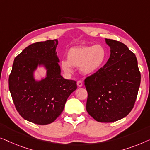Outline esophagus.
<instances>
[{"label":"esophagus","instance_id":"esophagus-1","mask_svg":"<svg viewBox=\"0 0 150 150\" xmlns=\"http://www.w3.org/2000/svg\"><path fill=\"white\" fill-rule=\"evenodd\" d=\"M77 85L78 87L81 88V87H82V86H83V83H82L81 81H78L77 82Z\"/></svg>","mask_w":150,"mask_h":150}]
</instances>
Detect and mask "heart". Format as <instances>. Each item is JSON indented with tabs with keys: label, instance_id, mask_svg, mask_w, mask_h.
<instances>
[{
	"label": "heart",
	"instance_id": "obj_1",
	"mask_svg": "<svg viewBox=\"0 0 150 150\" xmlns=\"http://www.w3.org/2000/svg\"><path fill=\"white\" fill-rule=\"evenodd\" d=\"M108 59V52L100 44L71 47L67 52V60L60 62V67L67 73L73 71V67H79L82 74L94 75L102 69Z\"/></svg>",
	"mask_w": 150,
	"mask_h": 150
}]
</instances>
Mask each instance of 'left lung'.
Returning a JSON list of instances; mask_svg holds the SVG:
<instances>
[{
	"mask_svg": "<svg viewBox=\"0 0 150 150\" xmlns=\"http://www.w3.org/2000/svg\"><path fill=\"white\" fill-rule=\"evenodd\" d=\"M110 57L104 67L85 79L86 110L96 121L113 122L133 108L141 83L135 54L120 41L105 39Z\"/></svg>",
	"mask_w": 150,
	"mask_h": 150,
	"instance_id": "left-lung-1",
	"label": "left lung"
}]
</instances>
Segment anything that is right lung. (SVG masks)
Here are the masks:
<instances>
[{"label":"right lung","mask_w":150,"mask_h":150,"mask_svg":"<svg viewBox=\"0 0 150 150\" xmlns=\"http://www.w3.org/2000/svg\"><path fill=\"white\" fill-rule=\"evenodd\" d=\"M57 39L31 44L16 57L9 88L17 111L24 119L39 125L53 122L61 114L70 94L77 89L74 80L61 75ZM46 75L38 80L35 72Z\"/></svg>","instance_id":"add662e5"}]
</instances>
